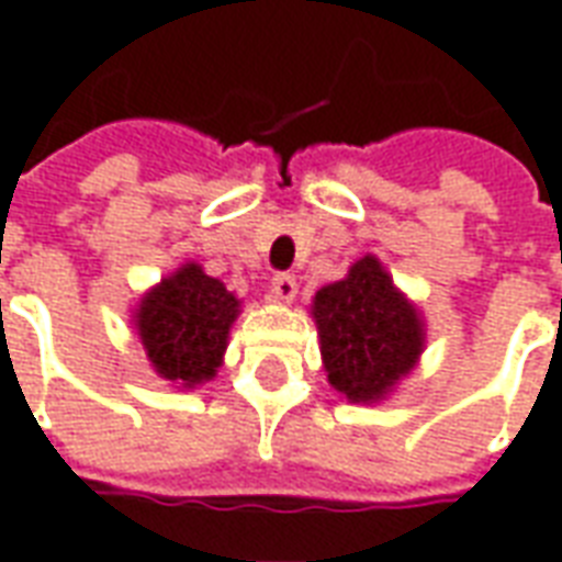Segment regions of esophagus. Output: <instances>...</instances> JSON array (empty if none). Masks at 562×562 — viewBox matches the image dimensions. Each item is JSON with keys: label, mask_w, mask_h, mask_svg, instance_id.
<instances>
[{"label": "esophagus", "mask_w": 562, "mask_h": 562, "mask_svg": "<svg viewBox=\"0 0 562 562\" xmlns=\"http://www.w3.org/2000/svg\"><path fill=\"white\" fill-rule=\"evenodd\" d=\"M270 292H273V297H280L282 304H292L297 297V280L292 273H277L273 282H270Z\"/></svg>", "instance_id": "34e87169"}]
</instances>
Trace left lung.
Segmentation results:
<instances>
[{
  "label": "left lung",
  "mask_w": 562,
  "mask_h": 562,
  "mask_svg": "<svg viewBox=\"0 0 562 562\" xmlns=\"http://www.w3.org/2000/svg\"><path fill=\"white\" fill-rule=\"evenodd\" d=\"M313 318L328 382L349 403L385 401L424 352L422 313L376 256L358 258L346 280L318 289Z\"/></svg>",
  "instance_id": "obj_1"
}]
</instances>
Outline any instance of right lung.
Here are the masks:
<instances>
[{
	"mask_svg": "<svg viewBox=\"0 0 562 562\" xmlns=\"http://www.w3.org/2000/svg\"><path fill=\"white\" fill-rule=\"evenodd\" d=\"M237 313L240 301L201 265L186 261L140 297L135 328L153 370L180 389H195L222 367Z\"/></svg>",
	"mask_w": 562,
	"mask_h": 562,
	"instance_id": "1",
	"label": "right lung"
}]
</instances>
